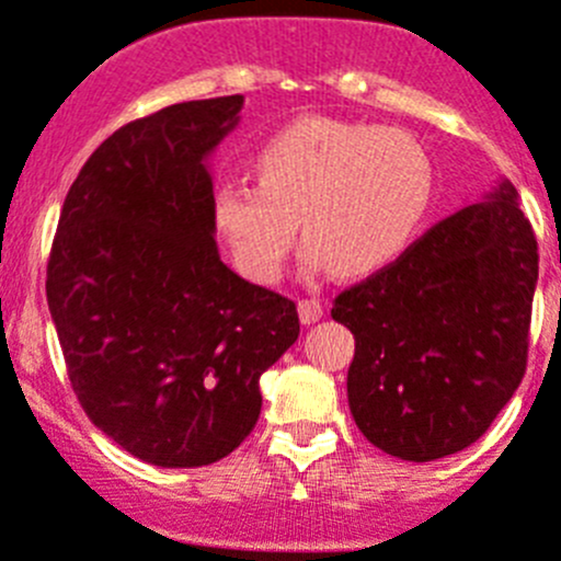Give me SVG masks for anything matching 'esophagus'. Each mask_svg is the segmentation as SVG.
<instances>
[{"mask_svg": "<svg viewBox=\"0 0 561 561\" xmlns=\"http://www.w3.org/2000/svg\"><path fill=\"white\" fill-rule=\"evenodd\" d=\"M297 313H299V321H302V324H316V321L321 319V313H324V310H321L319 299H299Z\"/></svg>", "mask_w": 561, "mask_h": 561, "instance_id": "obj_1", "label": "esophagus"}]
</instances>
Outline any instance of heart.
<instances>
[{"instance_id":"obj_1","label":"heart","mask_w":561,"mask_h":561,"mask_svg":"<svg viewBox=\"0 0 561 561\" xmlns=\"http://www.w3.org/2000/svg\"><path fill=\"white\" fill-rule=\"evenodd\" d=\"M259 182L213 191V224L234 264L273 283L291 251L297 218L310 267L363 278L396 262L428 215L434 165L423 144L396 127L308 116L264 141Z\"/></svg>"}]
</instances>
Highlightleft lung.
Returning a JSON list of instances; mask_svg holds the SVG:
<instances>
[{"mask_svg": "<svg viewBox=\"0 0 561 561\" xmlns=\"http://www.w3.org/2000/svg\"><path fill=\"white\" fill-rule=\"evenodd\" d=\"M535 286V231L502 176L337 294L332 319L354 335L348 409L365 439L414 463L480 439L524 379Z\"/></svg>", "mask_w": 561, "mask_h": 561, "instance_id": "left-lung-1", "label": "left lung"}]
</instances>
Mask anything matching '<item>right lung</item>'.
I'll use <instances>...</instances> for the list:
<instances>
[{"label":"right lung","mask_w":561,"mask_h":561,"mask_svg":"<svg viewBox=\"0 0 561 561\" xmlns=\"http://www.w3.org/2000/svg\"><path fill=\"white\" fill-rule=\"evenodd\" d=\"M245 98L187 100L119 127L59 215L46 297L81 407L122 450L193 469L245 442L259 379L297 341L291 299L220 262L209 158Z\"/></svg>","instance_id":"right-lung-1"}]
</instances>
